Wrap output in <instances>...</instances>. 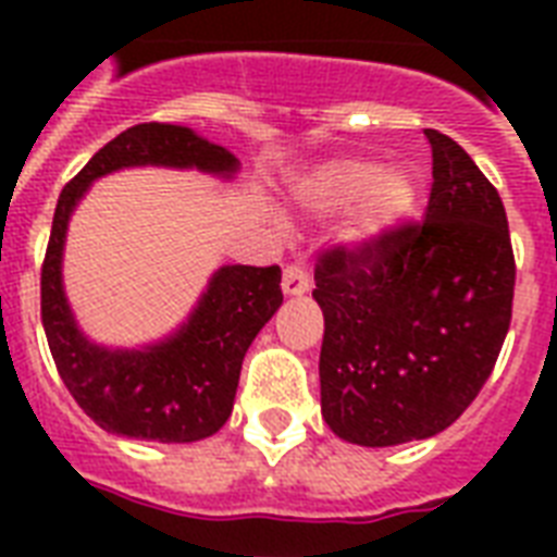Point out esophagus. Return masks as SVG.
<instances>
[{"instance_id": "obj_1", "label": "esophagus", "mask_w": 557, "mask_h": 557, "mask_svg": "<svg viewBox=\"0 0 557 557\" xmlns=\"http://www.w3.org/2000/svg\"><path fill=\"white\" fill-rule=\"evenodd\" d=\"M309 286H312V277H309L304 262H288L283 269V292L286 295H304V292H309Z\"/></svg>"}]
</instances>
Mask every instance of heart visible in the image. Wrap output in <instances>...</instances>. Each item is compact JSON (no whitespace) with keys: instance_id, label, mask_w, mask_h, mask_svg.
<instances>
[{"instance_id":"b5f03b06","label":"heart","mask_w":557,"mask_h":557,"mask_svg":"<svg viewBox=\"0 0 557 557\" xmlns=\"http://www.w3.org/2000/svg\"><path fill=\"white\" fill-rule=\"evenodd\" d=\"M419 187L405 170H381L379 161L338 159L323 164L306 182L304 199L323 213H338L352 203V225L358 234H375L407 216Z\"/></svg>"}]
</instances>
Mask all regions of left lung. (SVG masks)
I'll use <instances>...</instances> for the list:
<instances>
[{"label": "left lung", "instance_id": "8db88e82", "mask_svg": "<svg viewBox=\"0 0 557 557\" xmlns=\"http://www.w3.org/2000/svg\"><path fill=\"white\" fill-rule=\"evenodd\" d=\"M422 219L318 253L321 407L341 440L384 448L445 431L492 375L511 323L515 251L497 187L424 129Z\"/></svg>", "mask_w": 557, "mask_h": 557}]
</instances>
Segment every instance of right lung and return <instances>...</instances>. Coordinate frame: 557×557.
Segmentation results:
<instances>
[{"mask_svg": "<svg viewBox=\"0 0 557 557\" xmlns=\"http://www.w3.org/2000/svg\"><path fill=\"white\" fill-rule=\"evenodd\" d=\"M133 164L236 170L225 147L187 126L135 124L91 156L57 201L46 260L39 274V309L48 349L74 401L109 433L156 442H196L216 433L231 416L243 358L257 332L283 304L280 265H225L185 330L144 352H109L83 338L60 283V253L74 201L98 176Z\"/></svg>", "mask_w": 557, "mask_h": 557, "instance_id": "right-lung-1", "label": "right lung"}]
</instances>
